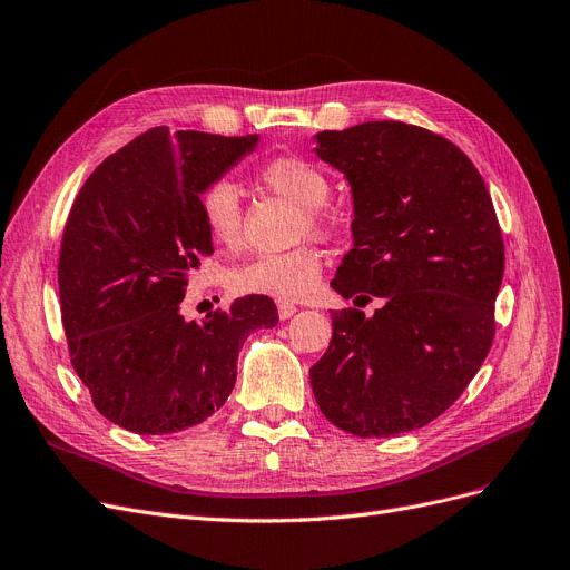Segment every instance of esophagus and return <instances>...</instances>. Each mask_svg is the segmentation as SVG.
Wrapping results in <instances>:
<instances>
[{
    "instance_id": "34e87169",
    "label": "esophagus",
    "mask_w": 570,
    "mask_h": 570,
    "mask_svg": "<svg viewBox=\"0 0 570 570\" xmlns=\"http://www.w3.org/2000/svg\"><path fill=\"white\" fill-rule=\"evenodd\" d=\"M277 312H279L282 320H288V317H293V314L298 312V307L293 305V303H288V301H279V303H277Z\"/></svg>"
}]
</instances>
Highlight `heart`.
I'll use <instances>...</instances> for the list:
<instances>
[{
	"instance_id": "b5f03b06",
	"label": "heart",
	"mask_w": 570,
	"mask_h": 570,
	"mask_svg": "<svg viewBox=\"0 0 570 570\" xmlns=\"http://www.w3.org/2000/svg\"><path fill=\"white\" fill-rule=\"evenodd\" d=\"M261 183L293 204H298L293 237L333 239L341 218L326 206L331 185L320 166L301 157H272L258 166ZM204 227L216 244L237 250L244 244V206L239 187L220 178L199 197ZM322 277V253L312 244H301L284 253H265L229 272V288L242 296H269L277 301H303L312 296Z\"/></svg>"
}]
</instances>
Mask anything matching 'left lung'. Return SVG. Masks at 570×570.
Wrapping results in <instances>:
<instances>
[{
    "mask_svg": "<svg viewBox=\"0 0 570 570\" xmlns=\"http://www.w3.org/2000/svg\"><path fill=\"white\" fill-rule=\"evenodd\" d=\"M314 153L354 202V246L331 286L356 306L386 298L373 318L331 312L314 399L354 436L420 430L470 385L495 335L504 246L489 187L460 147L404 121L322 131Z\"/></svg>",
    "mask_w": 570,
    "mask_h": 570,
    "instance_id": "8db88e82",
    "label": "left lung"
}]
</instances>
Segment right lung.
<instances>
[{
  "label": "right lung",
  "instance_id": "1",
  "mask_svg": "<svg viewBox=\"0 0 570 570\" xmlns=\"http://www.w3.org/2000/svg\"><path fill=\"white\" fill-rule=\"evenodd\" d=\"M256 142L155 126L105 159L70 208L58 258L62 328L94 406L124 430L204 423L235 387L248 333L279 322L267 296L202 322L180 314L187 274L214 253L199 197Z\"/></svg>",
  "mask_w": 570,
  "mask_h": 570
}]
</instances>
